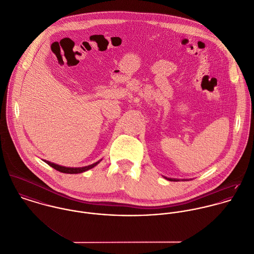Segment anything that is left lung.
Listing matches in <instances>:
<instances>
[{
  "label": "left lung",
  "mask_w": 254,
  "mask_h": 254,
  "mask_svg": "<svg viewBox=\"0 0 254 254\" xmlns=\"http://www.w3.org/2000/svg\"><path fill=\"white\" fill-rule=\"evenodd\" d=\"M165 179H167L168 181H171V182H178V181H180V180H177V179H171V178H166V177H164ZM186 181V180H185Z\"/></svg>",
  "instance_id": "8db88e82"
}]
</instances>
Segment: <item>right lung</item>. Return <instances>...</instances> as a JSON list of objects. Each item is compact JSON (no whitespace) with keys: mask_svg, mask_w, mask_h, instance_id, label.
<instances>
[{"mask_svg":"<svg viewBox=\"0 0 254 254\" xmlns=\"http://www.w3.org/2000/svg\"><path fill=\"white\" fill-rule=\"evenodd\" d=\"M101 161V160H100ZM100 161L92 164V165H89V166H85V167H80V168H70V167H64V166H60V165H57V164H54L51 163L49 161H46L44 160L45 163H47L49 166H51L52 168H54L55 170L61 172V173H64V174H79V173H83L85 171H88L92 168H94L97 164L100 163Z\"/></svg>","mask_w":254,"mask_h":254,"instance_id":"add662e5","label":"right lung"}]
</instances>
